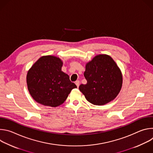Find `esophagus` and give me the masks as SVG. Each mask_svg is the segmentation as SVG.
<instances>
[{
    "instance_id": "obj_1",
    "label": "esophagus",
    "mask_w": 153,
    "mask_h": 153,
    "mask_svg": "<svg viewBox=\"0 0 153 153\" xmlns=\"http://www.w3.org/2000/svg\"><path fill=\"white\" fill-rule=\"evenodd\" d=\"M75 83H76V86H77V88H79V85H80V82H79V80H76V81L75 82Z\"/></svg>"
}]
</instances>
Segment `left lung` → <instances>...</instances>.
I'll return each instance as SVG.
<instances>
[{
    "label": "left lung",
    "instance_id": "obj_1",
    "mask_svg": "<svg viewBox=\"0 0 153 153\" xmlns=\"http://www.w3.org/2000/svg\"><path fill=\"white\" fill-rule=\"evenodd\" d=\"M84 76L87 80L79 88L86 99L95 105L113 100L120 93L123 82L122 72L111 57L99 54L87 62Z\"/></svg>",
    "mask_w": 153,
    "mask_h": 153
}]
</instances>
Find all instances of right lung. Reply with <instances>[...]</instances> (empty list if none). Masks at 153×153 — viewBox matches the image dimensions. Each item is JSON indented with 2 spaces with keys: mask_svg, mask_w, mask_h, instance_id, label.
I'll use <instances>...</instances> for the list:
<instances>
[{
  "mask_svg": "<svg viewBox=\"0 0 153 153\" xmlns=\"http://www.w3.org/2000/svg\"><path fill=\"white\" fill-rule=\"evenodd\" d=\"M62 60L56 56L40 57L27 75L28 90L33 99L44 106L56 107L62 105L77 86L69 76L62 71Z\"/></svg>",
  "mask_w": 153,
  "mask_h": 153,
  "instance_id": "obj_1",
  "label": "right lung"
}]
</instances>
